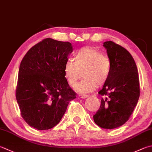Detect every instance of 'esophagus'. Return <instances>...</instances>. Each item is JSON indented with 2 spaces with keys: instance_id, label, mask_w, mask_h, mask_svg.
I'll list each match as a JSON object with an SVG mask.
<instances>
[{
  "instance_id": "1",
  "label": "esophagus",
  "mask_w": 152,
  "mask_h": 152,
  "mask_svg": "<svg viewBox=\"0 0 152 152\" xmlns=\"http://www.w3.org/2000/svg\"><path fill=\"white\" fill-rule=\"evenodd\" d=\"M88 97V96L86 94H84V95H79V98H80L82 99H84V98H86Z\"/></svg>"
}]
</instances>
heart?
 Listing matches in <instances>:
<instances>
[{
    "instance_id": "heart-1",
    "label": "heart",
    "mask_w": 152,
    "mask_h": 152,
    "mask_svg": "<svg viewBox=\"0 0 152 152\" xmlns=\"http://www.w3.org/2000/svg\"><path fill=\"white\" fill-rule=\"evenodd\" d=\"M74 61L68 60L64 66V74L68 84L75 86L82 75L83 79L76 85V90L85 94L102 86L108 81L112 65L108 58L93 48H81L74 55Z\"/></svg>"
}]
</instances>
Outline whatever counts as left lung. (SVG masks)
<instances>
[{"label":"left lung","instance_id":"left-lung-1","mask_svg":"<svg viewBox=\"0 0 152 152\" xmlns=\"http://www.w3.org/2000/svg\"><path fill=\"white\" fill-rule=\"evenodd\" d=\"M111 62L110 78L98 94L103 96L101 105L93 115L100 128L114 129L129 120L140 97L137 69L130 53L112 41L103 45Z\"/></svg>","mask_w":152,"mask_h":152}]
</instances>
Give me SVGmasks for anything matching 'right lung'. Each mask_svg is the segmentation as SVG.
I'll use <instances>...</instances> for the list:
<instances>
[{"instance_id":"right-lung-1","label":"right lung","mask_w":152,"mask_h":152,"mask_svg":"<svg viewBox=\"0 0 152 152\" xmlns=\"http://www.w3.org/2000/svg\"><path fill=\"white\" fill-rule=\"evenodd\" d=\"M72 51L71 43L47 38L32 46L22 60L16 98L22 117L32 128H53L76 98L64 74Z\"/></svg>"}]
</instances>
